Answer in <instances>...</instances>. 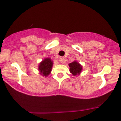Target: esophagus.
Here are the masks:
<instances>
[{
  "mask_svg": "<svg viewBox=\"0 0 121 121\" xmlns=\"http://www.w3.org/2000/svg\"><path fill=\"white\" fill-rule=\"evenodd\" d=\"M59 62L60 63H63L64 62V57H60L59 58Z\"/></svg>",
  "mask_w": 121,
  "mask_h": 121,
  "instance_id": "1",
  "label": "esophagus"
}]
</instances>
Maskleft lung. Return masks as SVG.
Segmentation results:
<instances>
[{
  "mask_svg": "<svg viewBox=\"0 0 121 121\" xmlns=\"http://www.w3.org/2000/svg\"><path fill=\"white\" fill-rule=\"evenodd\" d=\"M70 67V71L74 76L80 75L82 70V66L76 60L68 64Z\"/></svg>",
  "mask_w": 121,
  "mask_h": 121,
  "instance_id": "left-lung-1",
  "label": "left lung"
}]
</instances>
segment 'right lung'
I'll use <instances>...</instances> for the list:
<instances>
[{"label":"right lung","instance_id":"right-lung-1","mask_svg":"<svg viewBox=\"0 0 121 121\" xmlns=\"http://www.w3.org/2000/svg\"><path fill=\"white\" fill-rule=\"evenodd\" d=\"M53 65V60H52L50 57H46L39 63L38 65V70L39 73L42 76L47 78L51 73Z\"/></svg>","mask_w":121,"mask_h":121}]
</instances>
